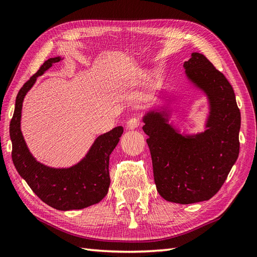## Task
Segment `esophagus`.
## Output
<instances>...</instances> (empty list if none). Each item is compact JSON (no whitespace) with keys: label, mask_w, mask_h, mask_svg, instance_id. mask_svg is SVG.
I'll return each mask as SVG.
<instances>
[{"label":"esophagus","mask_w":257,"mask_h":257,"mask_svg":"<svg viewBox=\"0 0 257 257\" xmlns=\"http://www.w3.org/2000/svg\"><path fill=\"white\" fill-rule=\"evenodd\" d=\"M143 122H142V119L141 118H132V119H130L128 121H127V128H130V130H134V128H137L138 126H141V124H142Z\"/></svg>","instance_id":"1"}]
</instances>
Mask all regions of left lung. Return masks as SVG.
Here are the masks:
<instances>
[{
  "mask_svg": "<svg viewBox=\"0 0 257 257\" xmlns=\"http://www.w3.org/2000/svg\"><path fill=\"white\" fill-rule=\"evenodd\" d=\"M211 105L205 133L184 137L162 113H148V135L154 182L160 195L178 204L208 200L222 188L239 154L240 110L228 80L204 54L194 52L183 64Z\"/></svg>",
  "mask_w": 257,
  "mask_h": 257,
  "instance_id": "1",
  "label": "left lung"
}]
</instances>
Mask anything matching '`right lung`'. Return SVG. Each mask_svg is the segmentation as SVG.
Here are the masks:
<instances>
[{"instance_id": "add662e5", "label": "right lung", "mask_w": 257, "mask_h": 257, "mask_svg": "<svg viewBox=\"0 0 257 257\" xmlns=\"http://www.w3.org/2000/svg\"><path fill=\"white\" fill-rule=\"evenodd\" d=\"M59 61L60 58L45 61L18 92L10 125L12 158L19 175L44 203L58 210L82 209L97 204L106 196L110 184L109 155L120 141L123 127L116 126L100 135L87 157L74 167L54 169L36 162L29 152L20 131L23 97L35 82L36 77L43 75Z\"/></svg>"}]
</instances>
